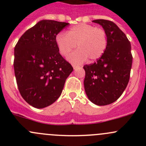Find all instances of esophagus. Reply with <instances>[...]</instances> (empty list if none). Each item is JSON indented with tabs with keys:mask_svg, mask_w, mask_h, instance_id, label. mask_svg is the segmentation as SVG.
Returning <instances> with one entry per match:
<instances>
[{
	"mask_svg": "<svg viewBox=\"0 0 146 146\" xmlns=\"http://www.w3.org/2000/svg\"><path fill=\"white\" fill-rule=\"evenodd\" d=\"M73 68H74V69H76V68H77L80 67V66H77V65L73 64Z\"/></svg>",
	"mask_w": 146,
	"mask_h": 146,
	"instance_id": "34e87169",
	"label": "esophagus"
}]
</instances>
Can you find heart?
<instances>
[{
  "instance_id": "b5f03b06",
  "label": "heart",
  "mask_w": 146,
  "mask_h": 146,
  "mask_svg": "<svg viewBox=\"0 0 146 146\" xmlns=\"http://www.w3.org/2000/svg\"><path fill=\"white\" fill-rule=\"evenodd\" d=\"M60 54L67 56L76 47L78 49L70 54L69 61L76 64L84 62L87 58L96 61L105 51L107 36L103 28L88 24H79L72 27L67 34L60 32L56 36Z\"/></svg>"
}]
</instances>
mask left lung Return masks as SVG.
<instances>
[{
	"label": "left lung",
	"mask_w": 146,
	"mask_h": 146,
	"mask_svg": "<svg viewBox=\"0 0 146 146\" xmlns=\"http://www.w3.org/2000/svg\"><path fill=\"white\" fill-rule=\"evenodd\" d=\"M107 36L105 51L96 62L85 65L84 87L88 99L99 106L113 103L126 89L132 66L131 43L126 35L113 22L95 20Z\"/></svg>",
	"instance_id": "8db88e82"
}]
</instances>
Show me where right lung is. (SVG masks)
I'll return each mask as SVG.
<instances>
[{"instance_id": "add662e5", "label": "right lung", "mask_w": 146, "mask_h": 146, "mask_svg": "<svg viewBox=\"0 0 146 146\" xmlns=\"http://www.w3.org/2000/svg\"><path fill=\"white\" fill-rule=\"evenodd\" d=\"M69 23L44 20L27 29L15 47V76L23 99L35 108L56 101L73 70L60 54L56 35Z\"/></svg>"}]
</instances>
